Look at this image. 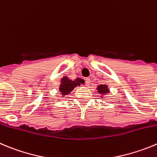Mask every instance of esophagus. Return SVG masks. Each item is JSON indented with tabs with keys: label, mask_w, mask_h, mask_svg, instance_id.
Instances as JSON below:
<instances>
[{
	"label": "esophagus",
	"mask_w": 157,
	"mask_h": 157,
	"mask_svg": "<svg viewBox=\"0 0 157 157\" xmlns=\"http://www.w3.org/2000/svg\"><path fill=\"white\" fill-rule=\"evenodd\" d=\"M86 85L87 86H89L90 85V78H86Z\"/></svg>",
	"instance_id": "esophagus-1"
}]
</instances>
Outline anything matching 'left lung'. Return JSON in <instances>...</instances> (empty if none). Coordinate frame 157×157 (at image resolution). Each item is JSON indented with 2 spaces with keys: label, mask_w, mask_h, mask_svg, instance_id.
I'll list each match as a JSON object with an SVG mask.
<instances>
[{
  "label": "left lung",
  "mask_w": 157,
  "mask_h": 157,
  "mask_svg": "<svg viewBox=\"0 0 157 157\" xmlns=\"http://www.w3.org/2000/svg\"><path fill=\"white\" fill-rule=\"evenodd\" d=\"M96 90H97L99 93H101V94H106V93H109L108 87H107V85H100L96 88Z\"/></svg>",
  "instance_id": "1"
}]
</instances>
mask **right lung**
Returning a JSON list of instances; mask_svg holds the SVG:
<instances>
[{"label": "right lung", "instance_id": "1", "mask_svg": "<svg viewBox=\"0 0 157 157\" xmlns=\"http://www.w3.org/2000/svg\"><path fill=\"white\" fill-rule=\"evenodd\" d=\"M81 83H82V79L79 78H77L75 80H71L69 79L67 77H64L61 79L59 91L62 94V96H65V95H67L71 93L76 86H80Z\"/></svg>", "mask_w": 157, "mask_h": 157}]
</instances>
